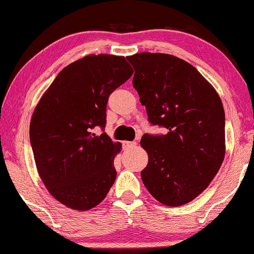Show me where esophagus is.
<instances>
[{"label":"esophagus","mask_w":254,"mask_h":254,"mask_svg":"<svg viewBox=\"0 0 254 254\" xmlns=\"http://www.w3.org/2000/svg\"><path fill=\"white\" fill-rule=\"evenodd\" d=\"M136 146V142H129V140H124L123 142V148L125 150H127V149H131V148H135Z\"/></svg>","instance_id":"1"}]
</instances>
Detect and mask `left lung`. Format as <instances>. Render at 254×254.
Returning a JSON list of instances; mask_svg holds the SVG:
<instances>
[{"label": "left lung", "mask_w": 254, "mask_h": 254, "mask_svg": "<svg viewBox=\"0 0 254 254\" xmlns=\"http://www.w3.org/2000/svg\"><path fill=\"white\" fill-rule=\"evenodd\" d=\"M149 122L166 135H144L148 164L140 173L158 202L177 207L209 186L225 158V111L215 88L193 65L164 53L127 57Z\"/></svg>", "instance_id": "8db88e82"}]
</instances>
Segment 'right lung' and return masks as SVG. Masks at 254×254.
<instances>
[{
	"label": "right lung",
	"mask_w": 254,
	"mask_h": 254,
	"mask_svg": "<svg viewBox=\"0 0 254 254\" xmlns=\"http://www.w3.org/2000/svg\"><path fill=\"white\" fill-rule=\"evenodd\" d=\"M132 73L124 57L90 54L60 71L35 106L29 137L36 169L68 208H94L115 183L122 144L93 130L105 127L109 96Z\"/></svg>",
	"instance_id": "right-lung-1"
}]
</instances>
